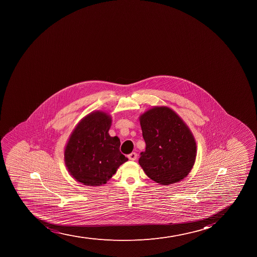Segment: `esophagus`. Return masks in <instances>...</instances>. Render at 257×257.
<instances>
[{
  "instance_id": "34e87169",
  "label": "esophagus",
  "mask_w": 257,
  "mask_h": 257,
  "mask_svg": "<svg viewBox=\"0 0 257 257\" xmlns=\"http://www.w3.org/2000/svg\"><path fill=\"white\" fill-rule=\"evenodd\" d=\"M128 158L132 161L137 160V158H138V154L136 153H132L131 154L128 155Z\"/></svg>"
}]
</instances>
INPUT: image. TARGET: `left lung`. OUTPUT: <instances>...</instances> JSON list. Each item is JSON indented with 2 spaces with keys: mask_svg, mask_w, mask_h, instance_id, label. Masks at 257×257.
<instances>
[{
  "mask_svg": "<svg viewBox=\"0 0 257 257\" xmlns=\"http://www.w3.org/2000/svg\"><path fill=\"white\" fill-rule=\"evenodd\" d=\"M146 151L139 164L156 183L170 185L188 176L195 163V139L185 122L173 109L155 106L141 114Z\"/></svg>",
  "mask_w": 257,
  "mask_h": 257,
  "instance_id": "left-lung-1",
  "label": "left lung"
}]
</instances>
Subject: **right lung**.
I'll return each mask as SVG.
<instances>
[{
    "label": "right lung",
    "instance_id": "obj_1",
    "mask_svg": "<svg viewBox=\"0 0 257 257\" xmlns=\"http://www.w3.org/2000/svg\"><path fill=\"white\" fill-rule=\"evenodd\" d=\"M110 115L91 112L79 122L64 150V162L70 175L87 186L106 183L119 166L128 161L119 152L120 141L109 135Z\"/></svg>",
    "mask_w": 257,
    "mask_h": 257
}]
</instances>
